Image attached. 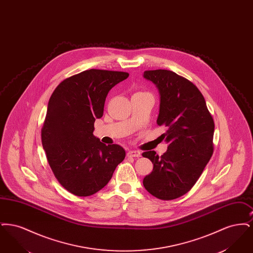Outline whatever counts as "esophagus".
Segmentation results:
<instances>
[{"label": "esophagus", "mask_w": 253, "mask_h": 253, "mask_svg": "<svg viewBox=\"0 0 253 253\" xmlns=\"http://www.w3.org/2000/svg\"><path fill=\"white\" fill-rule=\"evenodd\" d=\"M127 156L130 157H141V154H140V152H138V151H129L128 152V154H127Z\"/></svg>", "instance_id": "34e87169"}]
</instances>
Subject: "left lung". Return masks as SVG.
<instances>
[{
  "mask_svg": "<svg viewBox=\"0 0 253 253\" xmlns=\"http://www.w3.org/2000/svg\"><path fill=\"white\" fill-rule=\"evenodd\" d=\"M143 77L159 92L157 125L168 128L162 134L167 152L142 154L154 164L143 185L158 199L172 200L193 188L212 156L214 122L204 96L187 79L162 69L145 71Z\"/></svg>",
  "mask_w": 253,
  "mask_h": 253,
  "instance_id": "obj_1",
  "label": "left lung"
}]
</instances>
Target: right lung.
<instances>
[{
	"instance_id": "add662e5",
	"label": "right lung",
	"mask_w": 253,
	"mask_h": 253,
	"mask_svg": "<svg viewBox=\"0 0 253 253\" xmlns=\"http://www.w3.org/2000/svg\"><path fill=\"white\" fill-rule=\"evenodd\" d=\"M128 77L126 72L86 70L60 83L50 97L42 142L54 175L69 193H97L125 158L121 146H106L93 132L109 91Z\"/></svg>"
}]
</instances>
